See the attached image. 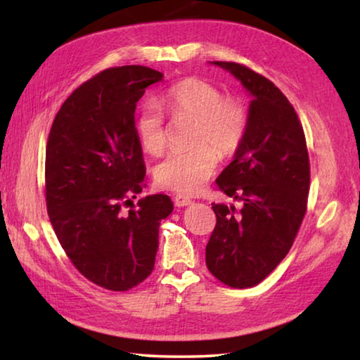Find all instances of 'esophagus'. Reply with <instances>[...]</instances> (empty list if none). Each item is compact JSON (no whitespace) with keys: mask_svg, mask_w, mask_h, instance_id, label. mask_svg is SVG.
<instances>
[{"mask_svg":"<svg viewBox=\"0 0 360 360\" xmlns=\"http://www.w3.org/2000/svg\"><path fill=\"white\" fill-rule=\"evenodd\" d=\"M174 205L178 206V208H184V206L192 205V200L187 198V197H182V195H176V197H174Z\"/></svg>","mask_w":360,"mask_h":360,"instance_id":"obj_1","label":"esophagus"}]
</instances>
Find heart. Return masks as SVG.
<instances>
[{
	"label": "heart",
	"instance_id": "b5f03b06",
	"mask_svg": "<svg viewBox=\"0 0 360 360\" xmlns=\"http://www.w3.org/2000/svg\"><path fill=\"white\" fill-rule=\"evenodd\" d=\"M155 105L174 119H192L197 124L192 136L195 148L173 152L158 163L154 173L157 184L182 195L197 193L214 174L219 154L231 155L241 146L248 129L246 109L238 100L224 98L217 87L197 77L174 84ZM156 108L146 106L138 119L139 143L152 155L167 149L163 117Z\"/></svg>",
	"mask_w": 360,
	"mask_h": 360
}]
</instances>
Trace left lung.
I'll list each match as a JSON object with an SVG mask.
<instances>
[{"instance_id": "8db88e82", "label": "left lung", "mask_w": 360, "mask_h": 360, "mask_svg": "<svg viewBox=\"0 0 360 360\" xmlns=\"http://www.w3.org/2000/svg\"><path fill=\"white\" fill-rule=\"evenodd\" d=\"M210 63L251 96L245 139L216 179L241 208L212 203L217 222L206 245L212 275L245 289L264 281L294 245L307 211L309 158L300 120L275 84L238 63Z\"/></svg>"}]
</instances>
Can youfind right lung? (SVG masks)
<instances>
[{
    "instance_id": "1",
    "label": "right lung",
    "mask_w": 360,
    "mask_h": 360,
    "mask_svg": "<svg viewBox=\"0 0 360 360\" xmlns=\"http://www.w3.org/2000/svg\"><path fill=\"white\" fill-rule=\"evenodd\" d=\"M160 71L130 65L105 70L76 89L53 119L46 149L47 212L60 245L90 281L129 290L150 275L168 195L122 205L143 191L146 165L136 103Z\"/></svg>"
}]
</instances>
